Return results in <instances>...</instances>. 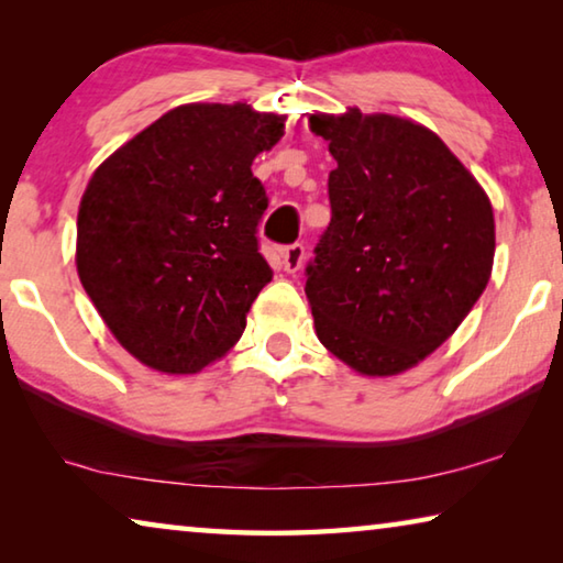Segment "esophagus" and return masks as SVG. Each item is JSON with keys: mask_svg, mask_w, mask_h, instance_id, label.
<instances>
[{"mask_svg": "<svg viewBox=\"0 0 563 563\" xmlns=\"http://www.w3.org/2000/svg\"><path fill=\"white\" fill-rule=\"evenodd\" d=\"M305 263V245L292 243L283 247V268L285 273H298Z\"/></svg>", "mask_w": 563, "mask_h": 563, "instance_id": "1", "label": "esophagus"}]
</instances>
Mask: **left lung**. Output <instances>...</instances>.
Masks as SVG:
<instances>
[{"label": "left lung", "instance_id": "obj_1", "mask_svg": "<svg viewBox=\"0 0 563 563\" xmlns=\"http://www.w3.org/2000/svg\"><path fill=\"white\" fill-rule=\"evenodd\" d=\"M328 141L330 225L308 263L322 345L360 375L424 360L479 300L494 263V213L444 141L419 123L350 109L312 113Z\"/></svg>", "mask_w": 563, "mask_h": 563}]
</instances>
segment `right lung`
<instances>
[{"mask_svg": "<svg viewBox=\"0 0 563 563\" xmlns=\"http://www.w3.org/2000/svg\"><path fill=\"white\" fill-rule=\"evenodd\" d=\"M285 117L186 103L109 156L84 190L76 271L123 347L168 375L223 357L271 283L258 251L268 196L253 158Z\"/></svg>", "mask_w": 563, "mask_h": 563, "instance_id": "1", "label": "right lung"}]
</instances>
